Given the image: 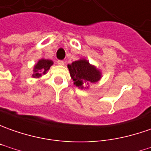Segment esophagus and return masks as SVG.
Here are the masks:
<instances>
[{"instance_id": "34e87169", "label": "esophagus", "mask_w": 151, "mask_h": 151, "mask_svg": "<svg viewBox=\"0 0 151 151\" xmlns=\"http://www.w3.org/2000/svg\"><path fill=\"white\" fill-rule=\"evenodd\" d=\"M57 64L60 65H64L65 62H64L63 60H57Z\"/></svg>"}]
</instances>
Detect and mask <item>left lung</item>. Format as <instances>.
<instances>
[{
  "mask_svg": "<svg viewBox=\"0 0 151 151\" xmlns=\"http://www.w3.org/2000/svg\"><path fill=\"white\" fill-rule=\"evenodd\" d=\"M69 70L74 85L83 89L91 83L98 82L101 78V71L86 59H81L68 65ZM86 88V87H85ZM88 88V87H87Z\"/></svg>",
  "mask_w": 151,
  "mask_h": 151,
  "instance_id": "obj_1",
  "label": "left lung"
}]
</instances>
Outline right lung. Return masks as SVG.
<instances>
[{
	"mask_svg": "<svg viewBox=\"0 0 151 151\" xmlns=\"http://www.w3.org/2000/svg\"><path fill=\"white\" fill-rule=\"evenodd\" d=\"M53 65V61L50 60L40 59L38 62L35 64L34 69H33V78H40L42 75H45L48 70L50 67Z\"/></svg>",
	"mask_w": 151,
	"mask_h": 151,
	"instance_id": "1",
	"label": "right lung"
}]
</instances>
